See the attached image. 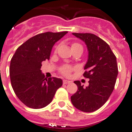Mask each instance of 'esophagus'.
<instances>
[{
	"label": "esophagus",
	"mask_w": 132,
	"mask_h": 132,
	"mask_svg": "<svg viewBox=\"0 0 132 132\" xmlns=\"http://www.w3.org/2000/svg\"><path fill=\"white\" fill-rule=\"evenodd\" d=\"M71 81H70V80H63V84H69V83H71Z\"/></svg>",
	"instance_id": "obj_1"
}]
</instances>
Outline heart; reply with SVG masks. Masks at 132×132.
Here are the masks:
<instances>
[{
    "label": "heart",
    "mask_w": 132,
    "mask_h": 132,
    "mask_svg": "<svg viewBox=\"0 0 132 132\" xmlns=\"http://www.w3.org/2000/svg\"><path fill=\"white\" fill-rule=\"evenodd\" d=\"M80 44H77V43H74V44H72L71 46H79ZM73 67L70 65H64L60 69V71L62 74H63L64 75H66V76H68V75H70V73H71V71L73 70Z\"/></svg>",
    "instance_id": "1"
}]
</instances>
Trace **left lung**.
I'll return each instance as SVG.
<instances>
[{
    "instance_id": "8db88e82",
    "label": "left lung",
    "mask_w": 132,
    "mask_h": 132,
    "mask_svg": "<svg viewBox=\"0 0 132 132\" xmlns=\"http://www.w3.org/2000/svg\"><path fill=\"white\" fill-rule=\"evenodd\" d=\"M72 34L86 45L88 57L83 76L89 80L86 88L79 80L74 81L78 89L71 97V101L82 112H93L104 105L114 89L118 75L116 57L109 45L97 35L87 33Z\"/></svg>"
}]
</instances>
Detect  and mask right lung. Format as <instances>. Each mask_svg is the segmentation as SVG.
<instances>
[{
  "instance_id": "1",
  "label": "right lung",
  "mask_w": 132,
  "mask_h": 132,
  "mask_svg": "<svg viewBox=\"0 0 132 132\" xmlns=\"http://www.w3.org/2000/svg\"><path fill=\"white\" fill-rule=\"evenodd\" d=\"M67 33L38 34L20 46L11 58V86L20 101L29 108L40 109L46 106L62 85L61 79L46 78L40 68L43 61L50 59L53 45Z\"/></svg>"
}]
</instances>
